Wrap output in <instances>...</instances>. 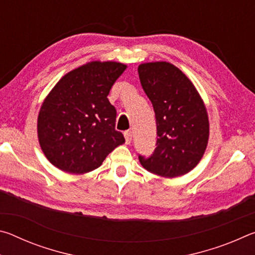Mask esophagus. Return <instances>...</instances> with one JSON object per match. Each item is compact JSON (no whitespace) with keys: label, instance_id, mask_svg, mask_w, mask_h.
Here are the masks:
<instances>
[{"label":"esophagus","instance_id":"1","mask_svg":"<svg viewBox=\"0 0 255 255\" xmlns=\"http://www.w3.org/2000/svg\"><path fill=\"white\" fill-rule=\"evenodd\" d=\"M124 136H125V139H126V143L130 144V141L132 139V132L130 130H127L124 132Z\"/></svg>","mask_w":255,"mask_h":255}]
</instances>
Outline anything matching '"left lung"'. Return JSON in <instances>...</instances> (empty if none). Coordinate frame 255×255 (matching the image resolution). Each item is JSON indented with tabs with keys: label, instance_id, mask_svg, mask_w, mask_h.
I'll use <instances>...</instances> for the list:
<instances>
[{
	"label": "left lung",
	"instance_id": "8db88e82",
	"mask_svg": "<svg viewBox=\"0 0 255 255\" xmlns=\"http://www.w3.org/2000/svg\"><path fill=\"white\" fill-rule=\"evenodd\" d=\"M140 84L156 118V148L139 162L150 173L175 178L196 167L209 137V122L201 97L178 67L166 62L138 66Z\"/></svg>",
	"mask_w": 255,
	"mask_h": 255
}]
</instances>
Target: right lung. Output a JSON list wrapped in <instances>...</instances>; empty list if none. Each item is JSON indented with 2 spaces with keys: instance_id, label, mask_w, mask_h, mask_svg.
<instances>
[{
  "instance_id": "add662e5",
  "label": "right lung",
  "mask_w": 255,
  "mask_h": 255,
  "mask_svg": "<svg viewBox=\"0 0 255 255\" xmlns=\"http://www.w3.org/2000/svg\"><path fill=\"white\" fill-rule=\"evenodd\" d=\"M117 62H91L67 73L45 99L38 116V138L48 161L67 173L98 169L125 143L116 130V108L108 100L126 70Z\"/></svg>"
}]
</instances>
